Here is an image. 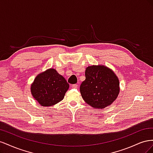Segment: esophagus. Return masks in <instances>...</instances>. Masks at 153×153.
<instances>
[{"instance_id":"34e87169","label":"esophagus","mask_w":153,"mask_h":153,"mask_svg":"<svg viewBox=\"0 0 153 153\" xmlns=\"http://www.w3.org/2000/svg\"><path fill=\"white\" fill-rule=\"evenodd\" d=\"M72 87L76 89V88H78V85L77 84H73V85H72Z\"/></svg>"}]
</instances>
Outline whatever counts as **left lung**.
<instances>
[{"instance_id":"left-lung-1","label":"left lung","mask_w":153,"mask_h":153,"mask_svg":"<svg viewBox=\"0 0 153 153\" xmlns=\"http://www.w3.org/2000/svg\"><path fill=\"white\" fill-rule=\"evenodd\" d=\"M85 75L80 90L86 103L94 108L103 109L117 99L119 80L112 69L104 65L89 66L85 69Z\"/></svg>"}]
</instances>
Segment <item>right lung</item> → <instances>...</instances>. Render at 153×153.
<instances>
[{
  "instance_id": "1",
  "label": "right lung",
  "mask_w": 153,
  "mask_h": 153,
  "mask_svg": "<svg viewBox=\"0 0 153 153\" xmlns=\"http://www.w3.org/2000/svg\"><path fill=\"white\" fill-rule=\"evenodd\" d=\"M69 87L65 78L56 69L50 68L36 76L30 86V92L40 105L50 106L64 99Z\"/></svg>"
}]
</instances>
